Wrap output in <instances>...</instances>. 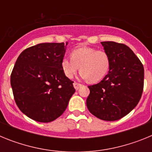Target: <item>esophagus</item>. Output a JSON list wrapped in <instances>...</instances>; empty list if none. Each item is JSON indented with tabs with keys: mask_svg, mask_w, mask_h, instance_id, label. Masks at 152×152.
Returning a JSON list of instances; mask_svg holds the SVG:
<instances>
[{
	"mask_svg": "<svg viewBox=\"0 0 152 152\" xmlns=\"http://www.w3.org/2000/svg\"><path fill=\"white\" fill-rule=\"evenodd\" d=\"M74 87H75V90H78L81 87V84L77 82H74Z\"/></svg>",
	"mask_w": 152,
	"mask_h": 152,
	"instance_id": "34e87169",
	"label": "esophagus"
}]
</instances>
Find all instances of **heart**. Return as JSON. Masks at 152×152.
I'll return each instance as SVG.
<instances>
[{
	"label": "heart",
	"mask_w": 152,
	"mask_h": 152,
	"mask_svg": "<svg viewBox=\"0 0 152 152\" xmlns=\"http://www.w3.org/2000/svg\"><path fill=\"white\" fill-rule=\"evenodd\" d=\"M61 65L68 78H72L77 70L80 69L81 78L96 82L108 73L110 60L105 51L82 46L73 49L71 52V58H63Z\"/></svg>",
	"instance_id": "heart-1"
}]
</instances>
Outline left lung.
<instances>
[{
    "label": "left lung",
    "instance_id": "8db88e82",
    "mask_svg": "<svg viewBox=\"0 0 152 152\" xmlns=\"http://www.w3.org/2000/svg\"><path fill=\"white\" fill-rule=\"evenodd\" d=\"M110 60V71L98 84L88 86L87 107L96 117L115 121L138 104L144 88V67L129 47L115 42H102Z\"/></svg>",
    "mask_w": 152,
    "mask_h": 152
}]
</instances>
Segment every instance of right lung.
<instances>
[{"instance_id": "obj_1", "label": "right lung", "mask_w": 152, "mask_h": 152, "mask_svg": "<svg viewBox=\"0 0 152 152\" xmlns=\"http://www.w3.org/2000/svg\"><path fill=\"white\" fill-rule=\"evenodd\" d=\"M68 42L40 43L23 51L10 75L17 107L35 121L49 123L68 107L75 89L61 65Z\"/></svg>"}]
</instances>
